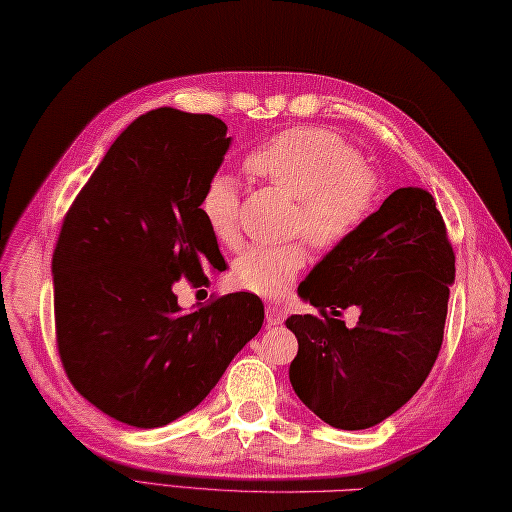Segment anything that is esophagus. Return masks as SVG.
<instances>
[{
  "label": "esophagus",
  "mask_w": 512,
  "mask_h": 512,
  "mask_svg": "<svg viewBox=\"0 0 512 512\" xmlns=\"http://www.w3.org/2000/svg\"><path fill=\"white\" fill-rule=\"evenodd\" d=\"M265 316H267V325H278L285 321V307L283 305H276V303H269L267 310H265Z\"/></svg>",
  "instance_id": "esophagus-1"
}]
</instances>
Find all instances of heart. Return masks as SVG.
I'll return each instance as SVG.
<instances>
[{"label":"heart","instance_id":"b5f03b06","mask_svg":"<svg viewBox=\"0 0 512 512\" xmlns=\"http://www.w3.org/2000/svg\"><path fill=\"white\" fill-rule=\"evenodd\" d=\"M245 165L249 173L296 198L292 227L321 249L347 243L368 223L379 200L376 173L363 167L361 153L350 142L327 129L296 127L276 133L249 153ZM238 211L236 178L227 173L211 176L202 191L200 214L218 243L234 245L238 240ZM305 263L303 243L254 245L234 260L231 281L247 292L278 296L292 285Z\"/></svg>","mask_w":512,"mask_h":512}]
</instances>
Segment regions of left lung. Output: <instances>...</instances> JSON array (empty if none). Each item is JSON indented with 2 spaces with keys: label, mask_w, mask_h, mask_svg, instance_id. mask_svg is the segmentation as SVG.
Wrapping results in <instances>:
<instances>
[{
  "label": "left lung",
  "mask_w": 512,
  "mask_h": 512,
  "mask_svg": "<svg viewBox=\"0 0 512 512\" xmlns=\"http://www.w3.org/2000/svg\"><path fill=\"white\" fill-rule=\"evenodd\" d=\"M455 252L437 202L403 187L334 247L298 285L314 314H292L298 354L289 381L318 419L372 428L412 399L435 365L446 325ZM359 306L354 328L334 319Z\"/></svg>",
  "instance_id": "1"
}]
</instances>
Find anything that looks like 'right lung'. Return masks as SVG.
Instances as JSON below:
<instances>
[{
	"label": "right lung",
	"mask_w": 512,
	"mask_h": 512,
	"mask_svg": "<svg viewBox=\"0 0 512 512\" xmlns=\"http://www.w3.org/2000/svg\"><path fill=\"white\" fill-rule=\"evenodd\" d=\"M227 124L171 106L133 120L66 211L53 252L55 336L73 388L115 421L160 428L194 410L263 327L256 294L182 312L180 278L225 269L200 198Z\"/></svg>",
	"instance_id": "add662e5"
}]
</instances>
